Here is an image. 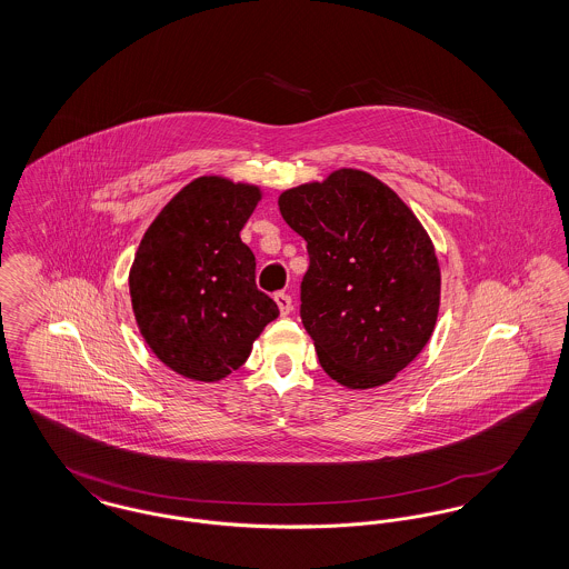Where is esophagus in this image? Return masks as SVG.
I'll return each instance as SVG.
<instances>
[{
  "label": "esophagus",
  "instance_id": "1",
  "mask_svg": "<svg viewBox=\"0 0 569 569\" xmlns=\"http://www.w3.org/2000/svg\"><path fill=\"white\" fill-rule=\"evenodd\" d=\"M274 302H277V307H279V313H281V316H288V313L292 311V297H290V295H286V292H277V295H274Z\"/></svg>",
  "mask_w": 569,
  "mask_h": 569
}]
</instances>
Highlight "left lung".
<instances>
[{
    "label": "left lung",
    "mask_w": 569,
    "mask_h": 569,
    "mask_svg": "<svg viewBox=\"0 0 569 569\" xmlns=\"http://www.w3.org/2000/svg\"><path fill=\"white\" fill-rule=\"evenodd\" d=\"M307 241L300 320L320 365L348 388H376L431 339L439 311L433 243L406 202L376 177L341 168L279 196Z\"/></svg>",
    "instance_id": "1"
}]
</instances>
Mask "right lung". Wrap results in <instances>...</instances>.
I'll use <instances>...</instances> for the list:
<instances>
[{"instance_id": "1", "label": "right lung", "mask_w": 569, "mask_h": 569, "mask_svg": "<svg viewBox=\"0 0 569 569\" xmlns=\"http://www.w3.org/2000/svg\"><path fill=\"white\" fill-rule=\"evenodd\" d=\"M258 200L253 186L200 177L163 207L136 251L130 297L140 335L183 378L230 376L279 316L241 241Z\"/></svg>"}]
</instances>
